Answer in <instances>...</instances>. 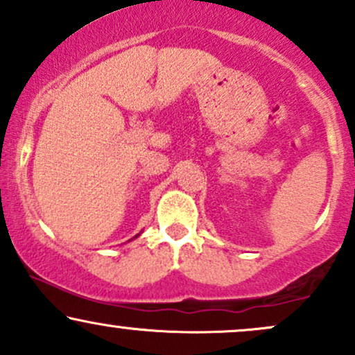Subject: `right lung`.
Listing matches in <instances>:
<instances>
[{
	"instance_id": "add662e5",
	"label": "right lung",
	"mask_w": 355,
	"mask_h": 355,
	"mask_svg": "<svg viewBox=\"0 0 355 355\" xmlns=\"http://www.w3.org/2000/svg\"><path fill=\"white\" fill-rule=\"evenodd\" d=\"M138 235H140V234H138ZM138 235H137V237H138Z\"/></svg>"
}]
</instances>
